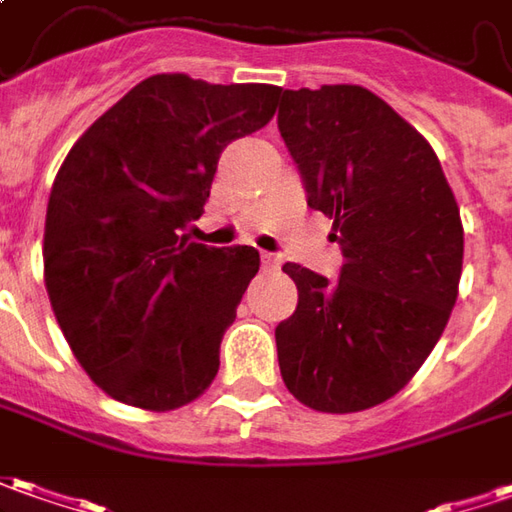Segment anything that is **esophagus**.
<instances>
[{
    "instance_id": "obj_1",
    "label": "esophagus",
    "mask_w": 512,
    "mask_h": 512,
    "mask_svg": "<svg viewBox=\"0 0 512 512\" xmlns=\"http://www.w3.org/2000/svg\"><path fill=\"white\" fill-rule=\"evenodd\" d=\"M263 266H266V269H280V260L274 255H263Z\"/></svg>"
}]
</instances>
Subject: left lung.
I'll list each match as a JSON object with an SVG mask.
<instances>
[{
  "instance_id": "obj_1",
  "label": "left lung",
  "mask_w": 512,
  "mask_h": 512,
  "mask_svg": "<svg viewBox=\"0 0 512 512\" xmlns=\"http://www.w3.org/2000/svg\"><path fill=\"white\" fill-rule=\"evenodd\" d=\"M277 128L344 252L333 283L283 266L300 302L274 330L280 373L316 412H361L401 392L446 330L460 207L429 142L364 86L280 89Z\"/></svg>"
}]
</instances>
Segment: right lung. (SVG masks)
Returning a JSON list of instances; mask_svg holds the SVG:
<instances>
[{
	"mask_svg": "<svg viewBox=\"0 0 512 512\" xmlns=\"http://www.w3.org/2000/svg\"><path fill=\"white\" fill-rule=\"evenodd\" d=\"M277 86L154 75L89 125L52 184L44 280L66 342L114 401L168 412L196 401L249 280L252 246H204L221 151L269 123Z\"/></svg>",
	"mask_w": 512,
	"mask_h": 512,
	"instance_id": "add662e5",
	"label": "right lung"
}]
</instances>
